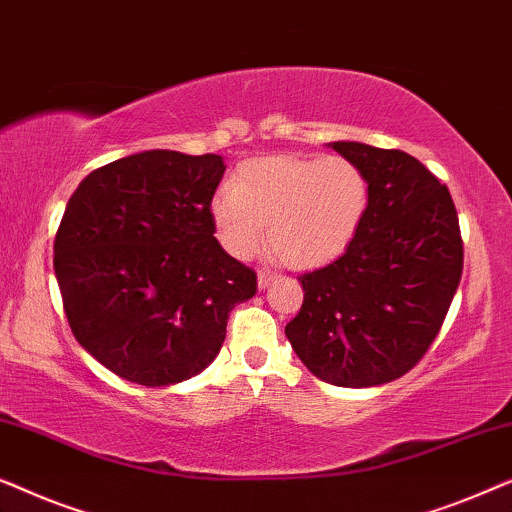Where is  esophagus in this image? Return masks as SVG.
I'll use <instances>...</instances> for the list:
<instances>
[{
    "instance_id": "1",
    "label": "esophagus",
    "mask_w": 512,
    "mask_h": 512,
    "mask_svg": "<svg viewBox=\"0 0 512 512\" xmlns=\"http://www.w3.org/2000/svg\"><path fill=\"white\" fill-rule=\"evenodd\" d=\"M275 279H277L275 272L261 270V272H258V289H268V286L275 282Z\"/></svg>"
}]
</instances>
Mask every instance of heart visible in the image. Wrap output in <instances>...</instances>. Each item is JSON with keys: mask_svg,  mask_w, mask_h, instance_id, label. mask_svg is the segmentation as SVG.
Segmentation results:
<instances>
[{"mask_svg": "<svg viewBox=\"0 0 512 512\" xmlns=\"http://www.w3.org/2000/svg\"><path fill=\"white\" fill-rule=\"evenodd\" d=\"M370 207V181L354 160L268 156L240 165L212 202L214 230L237 258L265 242L291 268H319L345 251Z\"/></svg>", "mask_w": 512, "mask_h": 512, "instance_id": "heart-1", "label": "heart"}]
</instances>
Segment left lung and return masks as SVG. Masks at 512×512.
Listing matches in <instances>:
<instances>
[{
    "mask_svg": "<svg viewBox=\"0 0 512 512\" xmlns=\"http://www.w3.org/2000/svg\"><path fill=\"white\" fill-rule=\"evenodd\" d=\"M333 149L366 172L368 216L345 254L298 275L305 298L286 338L319 380L377 387L429 352L459 286L464 242L447 186L410 153Z\"/></svg>",
    "mask_w": 512,
    "mask_h": 512,
    "instance_id": "left-lung-1",
    "label": "left lung"
}]
</instances>
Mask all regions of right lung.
Segmentation results:
<instances>
[{"instance_id": "obj_1", "label": "right lung", "mask_w": 512, "mask_h": 512, "mask_svg": "<svg viewBox=\"0 0 512 512\" xmlns=\"http://www.w3.org/2000/svg\"><path fill=\"white\" fill-rule=\"evenodd\" d=\"M221 156L144 151L81 181L55 233L69 328L104 368L144 387L205 370L256 272L214 237Z\"/></svg>"}]
</instances>
